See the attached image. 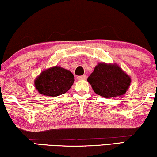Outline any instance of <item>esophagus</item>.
Returning <instances> with one entry per match:
<instances>
[{
    "label": "esophagus",
    "mask_w": 157,
    "mask_h": 157,
    "mask_svg": "<svg viewBox=\"0 0 157 157\" xmlns=\"http://www.w3.org/2000/svg\"><path fill=\"white\" fill-rule=\"evenodd\" d=\"M87 79V75H86L77 77V79H78V80H82V79Z\"/></svg>",
    "instance_id": "34e87169"
}]
</instances>
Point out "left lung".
Masks as SVG:
<instances>
[{"label":"left lung","instance_id":"obj_1","mask_svg":"<svg viewBox=\"0 0 157 157\" xmlns=\"http://www.w3.org/2000/svg\"><path fill=\"white\" fill-rule=\"evenodd\" d=\"M87 81L96 94L105 98L120 96L129 89L131 78L117 64L98 63Z\"/></svg>","mask_w":157,"mask_h":157}]
</instances>
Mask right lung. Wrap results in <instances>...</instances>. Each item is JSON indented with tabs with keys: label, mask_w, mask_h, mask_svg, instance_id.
Returning <instances> with one entry per match:
<instances>
[{
	"label": "right lung",
	"mask_w": 157,
	"mask_h": 157,
	"mask_svg": "<svg viewBox=\"0 0 157 157\" xmlns=\"http://www.w3.org/2000/svg\"><path fill=\"white\" fill-rule=\"evenodd\" d=\"M74 81V75L70 70L55 66L41 72L35 79V87L43 95L57 97L67 92Z\"/></svg>",
	"instance_id": "add662e5"
}]
</instances>
